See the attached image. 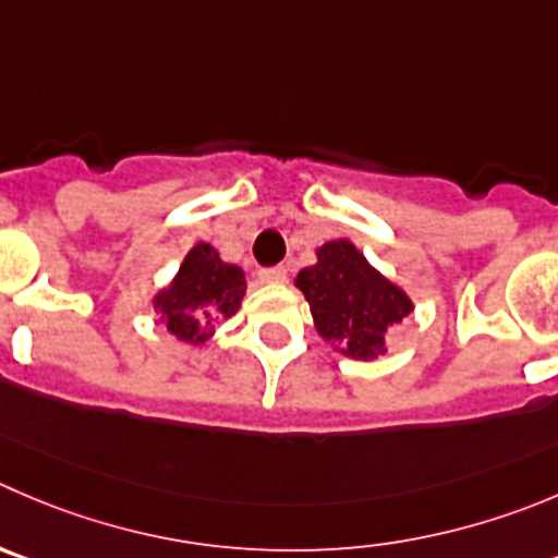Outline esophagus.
<instances>
[{"label":"esophagus","instance_id":"1","mask_svg":"<svg viewBox=\"0 0 558 558\" xmlns=\"http://www.w3.org/2000/svg\"><path fill=\"white\" fill-rule=\"evenodd\" d=\"M259 279H263V282H284V279H288V268H284V265L259 268Z\"/></svg>","mask_w":558,"mask_h":558}]
</instances>
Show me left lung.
Segmentation results:
<instances>
[{
	"label": "left lung",
	"instance_id": "8db88e82",
	"mask_svg": "<svg viewBox=\"0 0 558 558\" xmlns=\"http://www.w3.org/2000/svg\"><path fill=\"white\" fill-rule=\"evenodd\" d=\"M310 301L323 339L344 355L375 359L386 350V331L411 315L413 304L397 284L378 274L350 241L317 248V263L295 279Z\"/></svg>",
	"mask_w": 558,
	"mask_h": 558
}]
</instances>
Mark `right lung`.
<instances>
[{"instance_id": "add662e5", "label": "right lung", "mask_w": 558, "mask_h": 558, "mask_svg": "<svg viewBox=\"0 0 558 558\" xmlns=\"http://www.w3.org/2000/svg\"><path fill=\"white\" fill-rule=\"evenodd\" d=\"M243 290V270L221 263L208 243H196L185 254L172 288L156 295V312L174 337L199 344L225 317L235 315Z\"/></svg>"}]
</instances>
